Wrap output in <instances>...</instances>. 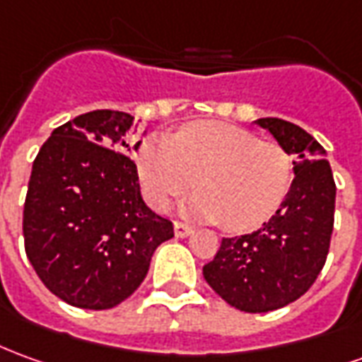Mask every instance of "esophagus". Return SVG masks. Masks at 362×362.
Returning <instances> with one entry per match:
<instances>
[{"instance_id":"obj_1","label":"esophagus","mask_w":362,"mask_h":362,"mask_svg":"<svg viewBox=\"0 0 362 362\" xmlns=\"http://www.w3.org/2000/svg\"><path fill=\"white\" fill-rule=\"evenodd\" d=\"M174 235L176 237H188V235H192V227L180 223V221H174Z\"/></svg>"}]
</instances>
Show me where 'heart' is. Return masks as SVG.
<instances>
[{
	"label": "heart",
	"instance_id": "b5f03b06",
	"mask_svg": "<svg viewBox=\"0 0 362 362\" xmlns=\"http://www.w3.org/2000/svg\"><path fill=\"white\" fill-rule=\"evenodd\" d=\"M146 202L166 209L196 186L189 216L247 233L276 214L292 184V160L274 141L221 121L184 125L173 137L151 135L135 155Z\"/></svg>",
	"mask_w": 362,
	"mask_h": 362
}]
</instances>
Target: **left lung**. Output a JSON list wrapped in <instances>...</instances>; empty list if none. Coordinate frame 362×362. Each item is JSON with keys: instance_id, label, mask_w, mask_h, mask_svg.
<instances>
[{"instance_id": "left-lung-1", "label": "left lung", "mask_w": 362, "mask_h": 362, "mask_svg": "<svg viewBox=\"0 0 362 362\" xmlns=\"http://www.w3.org/2000/svg\"><path fill=\"white\" fill-rule=\"evenodd\" d=\"M255 123L294 156V180L260 229L221 241L204 278L229 305L264 313L304 296L322 272L333 233L335 182L327 153L304 129L278 117Z\"/></svg>"}]
</instances>
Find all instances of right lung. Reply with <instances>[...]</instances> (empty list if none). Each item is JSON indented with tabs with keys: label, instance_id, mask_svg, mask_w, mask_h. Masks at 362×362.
Masks as SVG:
<instances>
[{
	"label": "right lung",
	"instance_id": "1",
	"mask_svg": "<svg viewBox=\"0 0 362 362\" xmlns=\"http://www.w3.org/2000/svg\"><path fill=\"white\" fill-rule=\"evenodd\" d=\"M133 115L95 110L57 127L33 163L23 209L25 251L50 292L84 310H110L145 280L173 223L141 196L129 158Z\"/></svg>",
	"mask_w": 362,
	"mask_h": 362
}]
</instances>
